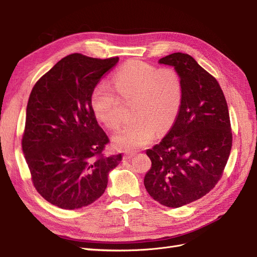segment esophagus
Returning <instances> with one entry per match:
<instances>
[{
	"instance_id": "esophagus-1",
	"label": "esophagus",
	"mask_w": 257,
	"mask_h": 257,
	"mask_svg": "<svg viewBox=\"0 0 257 257\" xmlns=\"http://www.w3.org/2000/svg\"><path fill=\"white\" fill-rule=\"evenodd\" d=\"M135 155V153H125L123 155V160H131Z\"/></svg>"
}]
</instances>
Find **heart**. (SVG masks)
Segmentation results:
<instances>
[{"label":"heart","instance_id":"b5f03b06","mask_svg":"<svg viewBox=\"0 0 257 257\" xmlns=\"http://www.w3.org/2000/svg\"><path fill=\"white\" fill-rule=\"evenodd\" d=\"M113 87L121 99L131 100L132 120L112 137L115 148L134 151L152 142L155 132H167L176 121L183 98V83L174 67H158L132 59L112 76ZM106 82L96 84L90 106L97 121L114 130L120 124V99Z\"/></svg>","mask_w":257,"mask_h":257}]
</instances>
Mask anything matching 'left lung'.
<instances>
[{"label":"left lung","instance_id":"obj_1","mask_svg":"<svg viewBox=\"0 0 257 257\" xmlns=\"http://www.w3.org/2000/svg\"><path fill=\"white\" fill-rule=\"evenodd\" d=\"M160 63L180 74L183 98L172 128L147 150L152 165L144 183L154 200L179 208L205 196L219 182L232 133L226 99L211 74L188 53H172Z\"/></svg>","mask_w":257,"mask_h":257}]
</instances>
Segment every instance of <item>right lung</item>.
<instances>
[{
	"instance_id": "obj_1",
	"label": "right lung",
	"mask_w": 257,
	"mask_h": 257,
	"mask_svg": "<svg viewBox=\"0 0 257 257\" xmlns=\"http://www.w3.org/2000/svg\"><path fill=\"white\" fill-rule=\"evenodd\" d=\"M118 61L72 53L31 91L22 151L34 188L59 208L94 203L107 188L108 173L122 160L121 153L104 157L109 138L90 106L93 89Z\"/></svg>"
}]
</instances>
